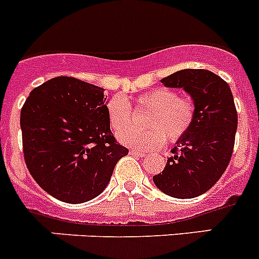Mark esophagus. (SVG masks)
Instances as JSON below:
<instances>
[{
    "mask_svg": "<svg viewBox=\"0 0 259 259\" xmlns=\"http://www.w3.org/2000/svg\"><path fill=\"white\" fill-rule=\"evenodd\" d=\"M130 154H131V155H137V157H145V153L141 152V150H136V149H131V150H130Z\"/></svg>",
    "mask_w": 259,
    "mask_h": 259,
    "instance_id": "obj_1",
    "label": "esophagus"
}]
</instances>
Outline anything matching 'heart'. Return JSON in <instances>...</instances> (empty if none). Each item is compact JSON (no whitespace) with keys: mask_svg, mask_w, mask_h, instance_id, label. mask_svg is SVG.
<instances>
[{"mask_svg":"<svg viewBox=\"0 0 259 259\" xmlns=\"http://www.w3.org/2000/svg\"><path fill=\"white\" fill-rule=\"evenodd\" d=\"M137 106L149 110L144 118L143 131L127 130L131 125V107L123 96L115 95L106 104L110 127L118 135V140L125 146L141 152H153L164 145V141L180 140L188 134L196 118V105L189 97L167 88L150 89L137 97ZM126 131L124 132V130Z\"/></svg>","mask_w":259,"mask_h":259,"instance_id":"1","label":"heart"}]
</instances>
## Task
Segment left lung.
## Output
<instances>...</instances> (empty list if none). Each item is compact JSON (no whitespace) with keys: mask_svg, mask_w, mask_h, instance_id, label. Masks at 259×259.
Wrapping results in <instances>:
<instances>
[{"mask_svg":"<svg viewBox=\"0 0 259 259\" xmlns=\"http://www.w3.org/2000/svg\"><path fill=\"white\" fill-rule=\"evenodd\" d=\"M161 83L184 89L196 105V118L153 182L171 197H197L218 182L232 157L237 130L232 92L221 76L207 70L176 71Z\"/></svg>","mask_w":259,"mask_h":259,"instance_id":"1","label":"left lung"}]
</instances>
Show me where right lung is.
I'll return each instance as SVG.
<instances>
[{"label":"right lung","instance_id":"right-lung-1","mask_svg":"<svg viewBox=\"0 0 259 259\" xmlns=\"http://www.w3.org/2000/svg\"><path fill=\"white\" fill-rule=\"evenodd\" d=\"M104 91L75 77H53L33 89L22 107L27 168L62 202L97 197L116 162L128 154L110 131Z\"/></svg>","mask_w":259,"mask_h":259}]
</instances>
